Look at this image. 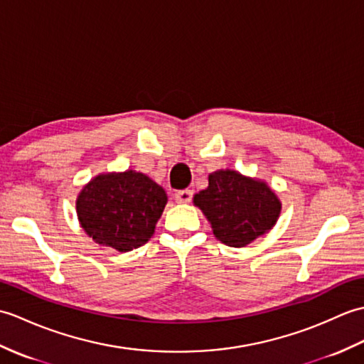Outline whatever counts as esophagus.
I'll list each match as a JSON object with an SVG mask.
<instances>
[{
	"label": "esophagus",
	"instance_id": "1",
	"mask_svg": "<svg viewBox=\"0 0 364 364\" xmlns=\"http://www.w3.org/2000/svg\"><path fill=\"white\" fill-rule=\"evenodd\" d=\"M191 198H193V191L191 190H181V191H177L176 195H174V199H176L177 204H188L190 200H191Z\"/></svg>",
	"mask_w": 364,
	"mask_h": 364
}]
</instances>
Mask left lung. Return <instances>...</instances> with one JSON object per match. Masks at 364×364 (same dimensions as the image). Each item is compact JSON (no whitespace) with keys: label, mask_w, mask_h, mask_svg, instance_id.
<instances>
[{"label":"left lung","mask_w":364,"mask_h":364,"mask_svg":"<svg viewBox=\"0 0 364 364\" xmlns=\"http://www.w3.org/2000/svg\"><path fill=\"white\" fill-rule=\"evenodd\" d=\"M213 235L230 247H245L276 225L282 203L268 183L235 169L208 174V187L193 196Z\"/></svg>","instance_id":"left-lung-1"}]
</instances>
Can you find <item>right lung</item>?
Masks as SVG:
<instances>
[{"mask_svg":"<svg viewBox=\"0 0 364 364\" xmlns=\"http://www.w3.org/2000/svg\"><path fill=\"white\" fill-rule=\"evenodd\" d=\"M168 203L165 190L146 174L126 169L101 173L76 198L80 228L95 243L129 252L148 243Z\"/></svg>","mask_w":364,"mask_h":364,"instance_id":"1","label":"right lung"}]
</instances>
